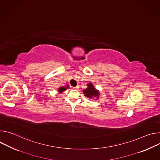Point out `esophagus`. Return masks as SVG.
<instances>
[{"label": "esophagus", "instance_id": "esophagus-1", "mask_svg": "<svg viewBox=\"0 0 160 160\" xmlns=\"http://www.w3.org/2000/svg\"><path fill=\"white\" fill-rule=\"evenodd\" d=\"M73 88H74V89H78V86H76V87H73Z\"/></svg>", "mask_w": 160, "mask_h": 160}]
</instances>
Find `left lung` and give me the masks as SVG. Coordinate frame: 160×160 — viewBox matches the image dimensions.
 I'll return each instance as SVG.
<instances>
[{"label":"left lung","instance_id":"obj_1","mask_svg":"<svg viewBox=\"0 0 160 160\" xmlns=\"http://www.w3.org/2000/svg\"><path fill=\"white\" fill-rule=\"evenodd\" d=\"M87 85H88V87L83 91L85 96L88 97L89 99H93L96 98L98 99L99 93L98 92V91L96 90V88L94 87L93 85L91 83H90Z\"/></svg>","mask_w":160,"mask_h":160}]
</instances>
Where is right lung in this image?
Wrapping results in <instances>:
<instances>
[{
    "mask_svg": "<svg viewBox=\"0 0 160 160\" xmlns=\"http://www.w3.org/2000/svg\"><path fill=\"white\" fill-rule=\"evenodd\" d=\"M69 87L68 85H67V87H59V89H58V90H59V92H63L64 90H65L66 88H68V87Z\"/></svg>",
    "mask_w": 160,
    "mask_h": 160,
    "instance_id": "obj_1",
    "label": "right lung"
}]
</instances>
